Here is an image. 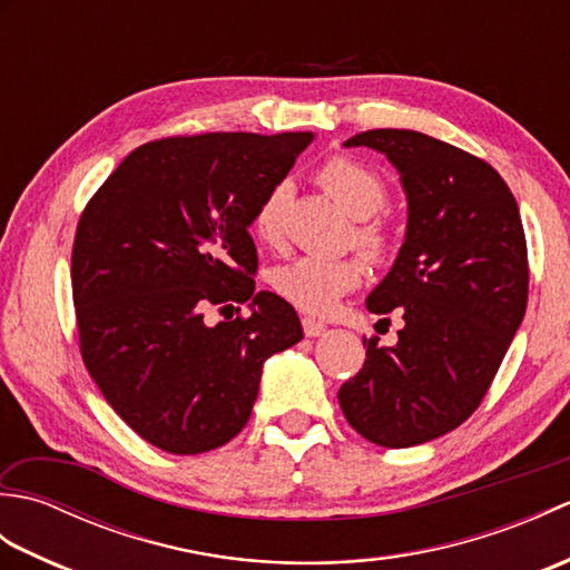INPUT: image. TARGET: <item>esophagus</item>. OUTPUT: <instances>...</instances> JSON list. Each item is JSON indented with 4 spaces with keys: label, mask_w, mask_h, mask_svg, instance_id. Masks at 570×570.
<instances>
[{
    "label": "esophagus",
    "mask_w": 570,
    "mask_h": 570,
    "mask_svg": "<svg viewBox=\"0 0 570 570\" xmlns=\"http://www.w3.org/2000/svg\"><path fill=\"white\" fill-rule=\"evenodd\" d=\"M301 323H304V333H306V337H318V335H323L325 331H328V325L321 323V321H316V318H304Z\"/></svg>",
    "instance_id": "obj_1"
}]
</instances>
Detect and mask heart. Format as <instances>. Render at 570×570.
Segmentation results:
<instances>
[{"label":"heart","mask_w":570,"mask_h":570,"mask_svg":"<svg viewBox=\"0 0 570 570\" xmlns=\"http://www.w3.org/2000/svg\"><path fill=\"white\" fill-rule=\"evenodd\" d=\"M318 184L331 193L341 208L355 217L353 239L355 245L380 259L390 249V235L377 220L382 205L386 200V186L377 171L347 156H335L325 161L318 171ZM288 200V184H276L254 213V235L266 245H276L282 239L284 208ZM362 266L357 259H321V257H298L288 264L276 266L272 274L274 292L286 298L296 308L325 316L331 313L337 301L360 284Z\"/></svg>","instance_id":"heart-1"}]
</instances>
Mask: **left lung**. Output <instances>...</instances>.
Returning a JSON list of instances; mask_svg holds the SVG:
<instances>
[{
    "label": "left lung",
    "mask_w": 570,
    "mask_h": 570,
    "mask_svg": "<svg viewBox=\"0 0 570 570\" xmlns=\"http://www.w3.org/2000/svg\"><path fill=\"white\" fill-rule=\"evenodd\" d=\"M345 147L384 154L402 180L404 242L367 308L380 316L399 308L404 328L390 347L365 341V365L337 399L362 439L421 445L480 406L522 325V217L490 164L421 131L370 129Z\"/></svg>",
    "instance_id": "left-lung-1"
}]
</instances>
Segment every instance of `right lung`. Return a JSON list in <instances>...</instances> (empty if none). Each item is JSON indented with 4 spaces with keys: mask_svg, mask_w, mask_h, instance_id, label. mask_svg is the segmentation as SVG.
I'll return each instance as SVG.
<instances>
[{
    "mask_svg": "<svg viewBox=\"0 0 570 570\" xmlns=\"http://www.w3.org/2000/svg\"><path fill=\"white\" fill-rule=\"evenodd\" d=\"M313 131L149 141L85 208L72 245V304L90 377L129 429L174 455L220 448L245 429L262 367L296 345L292 304L254 292L249 237L259 203ZM247 320L208 326V305Z\"/></svg>",
    "mask_w": 570,
    "mask_h": 570,
    "instance_id": "add662e5",
    "label": "right lung"
}]
</instances>
